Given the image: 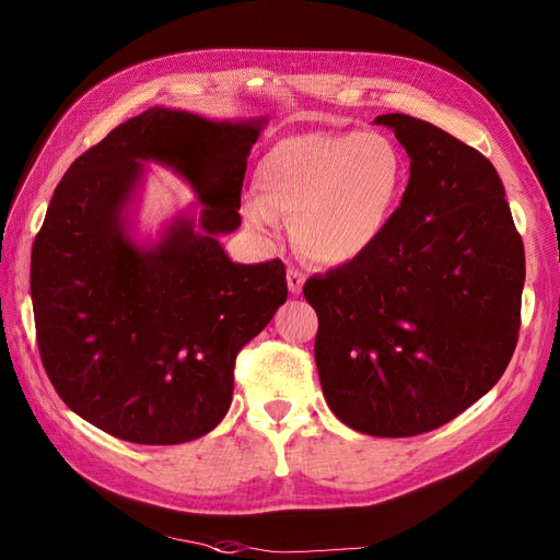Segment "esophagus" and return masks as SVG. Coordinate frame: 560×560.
Instances as JSON below:
<instances>
[{
	"instance_id": "1",
	"label": "esophagus",
	"mask_w": 560,
	"mask_h": 560,
	"mask_svg": "<svg viewBox=\"0 0 560 560\" xmlns=\"http://www.w3.org/2000/svg\"><path fill=\"white\" fill-rule=\"evenodd\" d=\"M303 282H306V276H303L296 266L287 268V287H290L292 294H301L303 292Z\"/></svg>"
}]
</instances>
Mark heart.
Wrapping results in <instances>:
<instances>
[{"label": "heart", "instance_id": "1", "mask_svg": "<svg viewBox=\"0 0 560 560\" xmlns=\"http://www.w3.org/2000/svg\"><path fill=\"white\" fill-rule=\"evenodd\" d=\"M406 165L383 132H308L278 142L257 167L259 196L243 214L273 231L276 214L292 219V238L322 266H341L374 245L404 191Z\"/></svg>", "mask_w": 560, "mask_h": 560}]
</instances>
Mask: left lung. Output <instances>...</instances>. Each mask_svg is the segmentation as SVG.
<instances>
[{
  "label": "left lung",
  "mask_w": 560,
  "mask_h": 560,
  "mask_svg": "<svg viewBox=\"0 0 560 560\" xmlns=\"http://www.w3.org/2000/svg\"><path fill=\"white\" fill-rule=\"evenodd\" d=\"M411 159L381 238L303 287L334 416L371 436L446 425L510 364L525 282L523 243L493 163L406 114L376 116Z\"/></svg>",
  "instance_id": "1"
}]
</instances>
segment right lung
Returning <instances> with one entry per match:
<instances>
[{"instance_id":"add662e5","label":"right lung","mask_w":560,"mask_h":560,"mask_svg":"<svg viewBox=\"0 0 560 560\" xmlns=\"http://www.w3.org/2000/svg\"><path fill=\"white\" fill-rule=\"evenodd\" d=\"M266 116L212 121L151 107L81 154L32 245L30 292L46 374L60 399L132 444L214 430L233 366L287 301L284 264H235L219 235L241 226L247 159ZM144 162L171 166L198 203L156 242L133 238Z\"/></svg>"}]
</instances>
